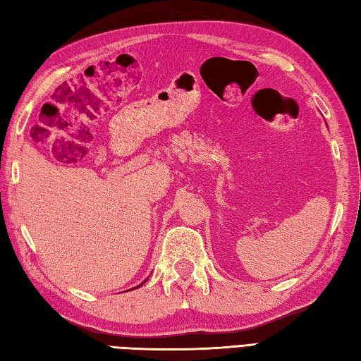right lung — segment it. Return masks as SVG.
Returning a JSON list of instances; mask_svg holds the SVG:
<instances>
[{
    "label": "right lung",
    "mask_w": 361,
    "mask_h": 361,
    "mask_svg": "<svg viewBox=\"0 0 361 361\" xmlns=\"http://www.w3.org/2000/svg\"><path fill=\"white\" fill-rule=\"evenodd\" d=\"M143 283H145V281H143ZM143 283H142V284H143ZM142 284H140V286H142ZM140 286H139V287H140Z\"/></svg>",
    "instance_id": "1"
}]
</instances>
